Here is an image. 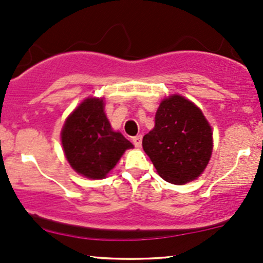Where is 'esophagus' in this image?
<instances>
[{"instance_id": "1", "label": "esophagus", "mask_w": 263, "mask_h": 263, "mask_svg": "<svg viewBox=\"0 0 263 263\" xmlns=\"http://www.w3.org/2000/svg\"><path fill=\"white\" fill-rule=\"evenodd\" d=\"M132 142H134L135 147L140 148L142 144V136L138 135V136H135V137H132Z\"/></svg>"}]
</instances>
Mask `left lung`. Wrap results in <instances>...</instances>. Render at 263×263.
I'll list each match as a JSON object with an SVG mask.
<instances>
[{"mask_svg":"<svg viewBox=\"0 0 263 263\" xmlns=\"http://www.w3.org/2000/svg\"><path fill=\"white\" fill-rule=\"evenodd\" d=\"M213 132L200 107L174 94L156 114V125L142 145L160 178L183 185L203 173L213 151Z\"/></svg>","mask_w":263,"mask_h":263,"instance_id":"8db88e82","label":"left lung"}]
</instances>
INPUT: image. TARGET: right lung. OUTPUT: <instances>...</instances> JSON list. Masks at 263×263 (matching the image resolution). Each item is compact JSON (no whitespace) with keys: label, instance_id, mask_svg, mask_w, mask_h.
Masks as SVG:
<instances>
[{"label":"right lung","instance_id":"add662e5","mask_svg":"<svg viewBox=\"0 0 263 263\" xmlns=\"http://www.w3.org/2000/svg\"><path fill=\"white\" fill-rule=\"evenodd\" d=\"M65 156L72 169L88 179H104L134 144L114 131L103 98H87L66 119L61 131Z\"/></svg>","mask_w":263,"mask_h":263}]
</instances>
